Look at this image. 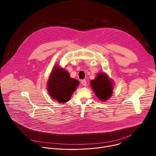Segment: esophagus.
<instances>
[{"label":"esophagus","instance_id":"34e87169","mask_svg":"<svg viewBox=\"0 0 156 156\" xmlns=\"http://www.w3.org/2000/svg\"><path fill=\"white\" fill-rule=\"evenodd\" d=\"M81 83L82 85H83V86H86V84H87V82H86V80H81Z\"/></svg>","mask_w":156,"mask_h":156}]
</instances>
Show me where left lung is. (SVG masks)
<instances>
[{
  "label": "left lung",
  "mask_w": 156,
  "mask_h": 156,
  "mask_svg": "<svg viewBox=\"0 0 156 156\" xmlns=\"http://www.w3.org/2000/svg\"><path fill=\"white\" fill-rule=\"evenodd\" d=\"M91 85L97 97L101 101L107 100L112 94V84L104 73H99L91 81Z\"/></svg>",
  "instance_id": "obj_1"
}]
</instances>
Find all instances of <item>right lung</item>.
I'll use <instances>...</instances> for the list:
<instances>
[{
	"label": "right lung",
	"mask_w": 156,
	"mask_h": 156,
	"mask_svg": "<svg viewBox=\"0 0 156 156\" xmlns=\"http://www.w3.org/2000/svg\"><path fill=\"white\" fill-rule=\"evenodd\" d=\"M79 84L77 80L70 77L67 71L55 66L50 76L48 88L53 99L64 103L70 100Z\"/></svg>",
	"instance_id": "obj_1"
}]
</instances>
